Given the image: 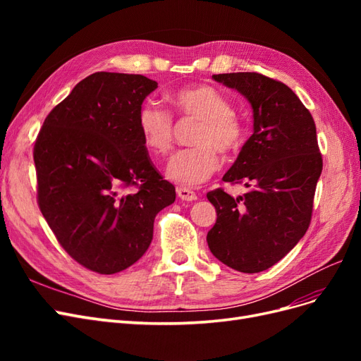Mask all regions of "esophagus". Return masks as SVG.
Returning a JSON list of instances; mask_svg holds the SVG:
<instances>
[{"label": "esophagus", "mask_w": 361, "mask_h": 361, "mask_svg": "<svg viewBox=\"0 0 361 361\" xmlns=\"http://www.w3.org/2000/svg\"><path fill=\"white\" fill-rule=\"evenodd\" d=\"M176 192L179 195V199L185 200V202H192V200H197V192H194L191 188H187V187H178L176 188Z\"/></svg>", "instance_id": "obj_1"}]
</instances>
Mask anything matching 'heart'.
Returning a JSON list of instances; mask_svg holds the SVG:
<instances>
[{
	"mask_svg": "<svg viewBox=\"0 0 361 361\" xmlns=\"http://www.w3.org/2000/svg\"><path fill=\"white\" fill-rule=\"evenodd\" d=\"M176 111L199 120L192 137L195 147L174 155L167 166V176L182 185L206 182L220 169V155H232L243 147L245 123L232 111V102L220 90L207 84L183 87L170 96ZM137 125L143 145L150 154L169 155L174 145L173 116L155 102L140 106Z\"/></svg>",
	"mask_w": 361,
	"mask_h": 361,
	"instance_id": "1",
	"label": "heart"
}]
</instances>
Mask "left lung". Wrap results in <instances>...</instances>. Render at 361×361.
Returning <instances> with one entry per match:
<instances>
[{"label":"left lung","mask_w":361,"mask_h":361,"mask_svg":"<svg viewBox=\"0 0 361 361\" xmlns=\"http://www.w3.org/2000/svg\"><path fill=\"white\" fill-rule=\"evenodd\" d=\"M253 106L255 133L224 176L248 192L206 194L216 221L206 241L212 255L239 272L276 265L298 244L312 221L322 155L314 120L286 84L256 72L212 75Z\"/></svg>","instance_id":"8db88e82"}]
</instances>
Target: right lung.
Listing matches in <instances>:
<instances>
[{
  "label": "right lung",
  "mask_w": 361,
  "mask_h": 361,
  "mask_svg": "<svg viewBox=\"0 0 361 361\" xmlns=\"http://www.w3.org/2000/svg\"><path fill=\"white\" fill-rule=\"evenodd\" d=\"M157 87L143 75L92 73L52 108L36 138L39 209L64 251L97 274L134 265L157 214L176 199L137 125Z\"/></svg>",
  "instance_id": "add662e5"
}]
</instances>
